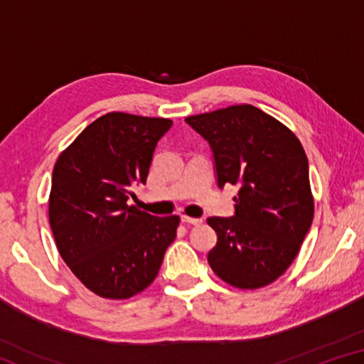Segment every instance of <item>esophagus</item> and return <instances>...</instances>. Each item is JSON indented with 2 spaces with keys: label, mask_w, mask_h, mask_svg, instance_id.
<instances>
[{
  "label": "esophagus",
  "mask_w": 364,
  "mask_h": 364,
  "mask_svg": "<svg viewBox=\"0 0 364 364\" xmlns=\"http://www.w3.org/2000/svg\"><path fill=\"white\" fill-rule=\"evenodd\" d=\"M181 221H183V223H188V225H200L202 218H193V217H186V215H183Z\"/></svg>",
  "instance_id": "1"
}]
</instances>
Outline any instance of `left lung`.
I'll return each instance as SVG.
<instances>
[{
    "mask_svg": "<svg viewBox=\"0 0 364 364\" xmlns=\"http://www.w3.org/2000/svg\"><path fill=\"white\" fill-rule=\"evenodd\" d=\"M213 152L218 188L237 184L232 217H210L207 260L239 289L276 281L297 257L313 221L308 159L297 136L250 104L188 117Z\"/></svg>",
    "mask_w": 364,
    "mask_h": 364,
    "instance_id": "left-lung-1",
    "label": "left lung"
}]
</instances>
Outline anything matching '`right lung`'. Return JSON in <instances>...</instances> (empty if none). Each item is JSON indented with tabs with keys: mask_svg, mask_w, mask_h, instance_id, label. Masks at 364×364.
I'll return each instance as SVG.
<instances>
[{
	"mask_svg": "<svg viewBox=\"0 0 364 364\" xmlns=\"http://www.w3.org/2000/svg\"><path fill=\"white\" fill-rule=\"evenodd\" d=\"M173 122L123 112L100 117L60 154L53 170L49 225L72 273L104 299H128L151 284L180 217L128 205L146 183L159 139Z\"/></svg>",
	"mask_w": 364,
	"mask_h": 364,
	"instance_id": "1",
	"label": "right lung"
}]
</instances>
